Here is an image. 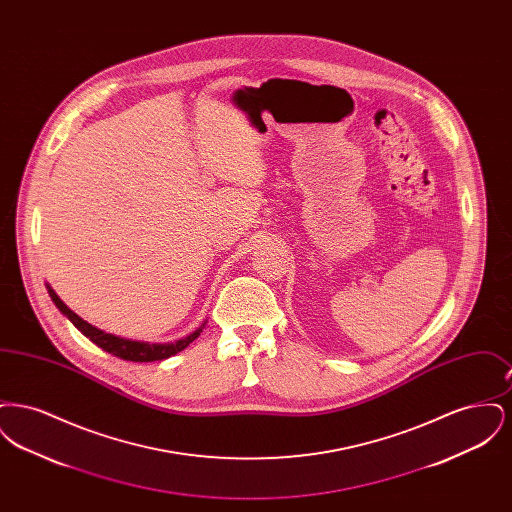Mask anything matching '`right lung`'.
Masks as SVG:
<instances>
[{"mask_svg": "<svg viewBox=\"0 0 512 512\" xmlns=\"http://www.w3.org/2000/svg\"><path fill=\"white\" fill-rule=\"evenodd\" d=\"M49 297L53 299V303L57 305V309L73 322L74 326L90 340L99 345L103 351L124 359V361H132V363H151V361H163L169 359L171 355H176L178 351L186 349L192 341L201 334V328L195 330L194 334H190L184 340L174 341V343H144V341L124 340L113 334H105L103 330H99L96 326L88 324L86 320L78 317L73 313L59 297L57 293L48 288Z\"/></svg>", "mask_w": 512, "mask_h": 512, "instance_id": "obj_1", "label": "right lung"}]
</instances>
